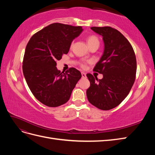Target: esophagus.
Masks as SVG:
<instances>
[{"instance_id": "34e87169", "label": "esophagus", "mask_w": 155, "mask_h": 155, "mask_svg": "<svg viewBox=\"0 0 155 155\" xmlns=\"http://www.w3.org/2000/svg\"><path fill=\"white\" fill-rule=\"evenodd\" d=\"M81 76H82L83 78H86V74L85 72H81Z\"/></svg>"}]
</instances>
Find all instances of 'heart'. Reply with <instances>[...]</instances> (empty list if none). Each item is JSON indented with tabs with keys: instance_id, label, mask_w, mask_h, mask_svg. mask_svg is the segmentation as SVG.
<instances>
[{
	"instance_id": "1",
	"label": "heart",
	"mask_w": 155,
	"mask_h": 155,
	"mask_svg": "<svg viewBox=\"0 0 155 155\" xmlns=\"http://www.w3.org/2000/svg\"><path fill=\"white\" fill-rule=\"evenodd\" d=\"M87 43L88 46H91L92 45H100V41L98 39L97 37L95 35H91L88 37V38L87 39ZM72 46V45H71ZM81 67L82 68H85V63H81Z\"/></svg>"
}]
</instances>
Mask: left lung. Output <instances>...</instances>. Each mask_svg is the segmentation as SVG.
<instances>
[{
    "mask_svg": "<svg viewBox=\"0 0 155 155\" xmlns=\"http://www.w3.org/2000/svg\"><path fill=\"white\" fill-rule=\"evenodd\" d=\"M91 30L101 35L104 43V54L93 70L103 74V78L87 74L91 83L87 96L92 105L108 110L120 105L129 94L135 81L137 59L132 46L119 31L109 26Z\"/></svg>",
    "mask_w": 155,
    "mask_h": 155,
    "instance_id": "left-lung-1",
    "label": "left lung"
}]
</instances>
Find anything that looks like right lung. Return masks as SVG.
<instances>
[{"label":"right lung","instance_id":"1","mask_svg":"<svg viewBox=\"0 0 155 155\" xmlns=\"http://www.w3.org/2000/svg\"><path fill=\"white\" fill-rule=\"evenodd\" d=\"M83 30L81 26L53 23L37 32L28 43L23 74L31 92L43 104L50 107L64 104L81 78L74 68L61 72L56 61L68 54L72 41Z\"/></svg>","mask_w":155,"mask_h":155}]
</instances>
